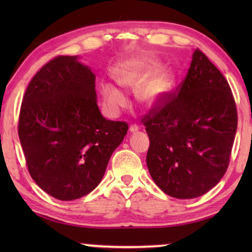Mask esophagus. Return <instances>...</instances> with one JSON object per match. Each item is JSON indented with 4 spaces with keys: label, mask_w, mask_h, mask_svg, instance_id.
Masks as SVG:
<instances>
[{
    "label": "esophagus",
    "mask_w": 252,
    "mask_h": 252,
    "mask_svg": "<svg viewBox=\"0 0 252 252\" xmlns=\"http://www.w3.org/2000/svg\"><path fill=\"white\" fill-rule=\"evenodd\" d=\"M140 128H139V126H137V125H130L129 126V130H130V132H132V133H135V132H137V130H139Z\"/></svg>",
    "instance_id": "esophagus-1"
}]
</instances>
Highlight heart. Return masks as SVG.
Returning a JSON list of instances; mask_svg holds the SVG:
<instances>
[{"instance_id": "obj_1", "label": "heart", "mask_w": 252, "mask_h": 252, "mask_svg": "<svg viewBox=\"0 0 252 252\" xmlns=\"http://www.w3.org/2000/svg\"><path fill=\"white\" fill-rule=\"evenodd\" d=\"M150 58H136L115 68L112 72L117 84L125 88H135V96L142 104L154 105L160 101L174 85V74L166 66H157ZM103 104L108 113L116 116L126 106L124 93L111 82L99 84Z\"/></svg>"}]
</instances>
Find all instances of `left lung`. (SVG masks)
I'll return each instance as SVG.
<instances>
[{
  "mask_svg": "<svg viewBox=\"0 0 252 252\" xmlns=\"http://www.w3.org/2000/svg\"><path fill=\"white\" fill-rule=\"evenodd\" d=\"M143 117L150 140L147 166L175 198L204 195L229 164L237 128L235 99L221 72L195 49L188 73Z\"/></svg>",
  "mask_w": 252,
  "mask_h": 252,
  "instance_id": "left-lung-1",
  "label": "left lung"
}]
</instances>
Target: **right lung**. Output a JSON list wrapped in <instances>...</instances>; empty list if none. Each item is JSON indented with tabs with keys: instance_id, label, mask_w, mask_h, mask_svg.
Listing matches in <instances>:
<instances>
[{
	"instance_id": "1",
	"label": "right lung",
	"mask_w": 252,
	"mask_h": 252,
	"mask_svg": "<svg viewBox=\"0 0 252 252\" xmlns=\"http://www.w3.org/2000/svg\"><path fill=\"white\" fill-rule=\"evenodd\" d=\"M128 125L108 120L96 101L95 74L77 56H57L37 71L20 106L18 135L39 187L72 201L97 187Z\"/></svg>"
}]
</instances>
